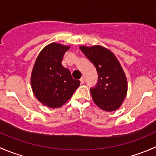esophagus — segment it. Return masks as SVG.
<instances>
[{"mask_svg": "<svg viewBox=\"0 0 156 156\" xmlns=\"http://www.w3.org/2000/svg\"><path fill=\"white\" fill-rule=\"evenodd\" d=\"M80 81H81V84H84V77H81V79H80Z\"/></svg>", "mask_w": 156, "mask_h": 156, "instance_id": "1", "label": "esophagus"}]
</instances>
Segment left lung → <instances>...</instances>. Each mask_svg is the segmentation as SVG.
Here are the masks:
<instances>
[{"instance_id": "8db88e82", "label": "left lung", "mask_w": 156, "mask_h": 156, "mask_svg": "<svg viewBox=\"0 0 156 156\" xmlns=\"http://www.w3.org/2000/svg\"><path fill=\"white\" fill-rule=\"evenodd\" d=\"M86 57L95 66L98 81L90 87L93 100L97 106L107 112L120 107L127 94V80L115 55L101 46L80 47Z\"/></svg>"}]
</instances>
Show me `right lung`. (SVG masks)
I'll return each instance as SVG.
<instances>
[{
	"mask_svg": "<svg viewBox=\"0 0 156 156\" xmlns=\"http://www.w3.org/2000/svg\"><path fill=\"white\" fill-rule=\"evenodd\" d=\"M69 49L59 44H50L41 50L33 68V93L41 103L50 108L62 106L80 85V81L73 79L70 71L62 66Z\"/></svg>",
	"mask_w": 156,
	"mask_h": 156,
	"instance_id": "add662e5",
	"label": "right lung"
}]
</instances>
